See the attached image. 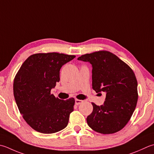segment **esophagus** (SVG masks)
I'll use <instances>...</instances> for the list:
<instances>
[{
    "label": "esophagus",
    "mask_w": 154,
    "mask_h": 154,
    "mask_svg": "<svg viewBox=\"0 0 154 154\" xmlns=\"http://www.w3.org/2000/svg\"><path fill=\"white\" fill-rule=\"evenodd\" d=\"M83 101H82V100H79V99H75V105H79V104H81V103H82Z\"/></svg>",
    "instance_id": "esophagus-1"
}]
</instances>
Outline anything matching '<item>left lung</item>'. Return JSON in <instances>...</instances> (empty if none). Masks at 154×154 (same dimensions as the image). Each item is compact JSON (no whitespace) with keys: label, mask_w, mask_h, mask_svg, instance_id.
Instances as JSON below:
<instances>
[{"label":"left lung","mask_w":154,"mask_h":154,"mask_svg":"<svg viewBox=\"0 0 154 154\" xmlns=\"http://www.w3.org/2000/svg\"><path fill=\"white\" fill-rule=\"evenodd\" d=\"M77 59L91 65L93 89L106 95L103 105L92 103L93 112L87 117V124L103 134L121 130L130 119L137 102V82L134 71L109 51L85 54Z\"/></svg>","instance_id":"obj_1"}]
</instances>
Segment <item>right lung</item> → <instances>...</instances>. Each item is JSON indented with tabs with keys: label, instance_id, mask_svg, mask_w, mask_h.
Masks as SVG:
<instances>
[{
	"label": "right lung",
	"instance_id": "1",
	"mask_svg": "<svg viewBox=\"0 0 154 154\" xmlns=\"http://www.w3.org/2000/svg\"><path fill=\"white\" fill-rule=\"evenodd\" d=\"M75 55L49 53L32 55L14 78L15 101L24 119L35 131L53 134L67 127L75 100H62L51 94L60 80L61 67Z\"/></svg>",
	"mask_w": 154,
	"mask_h": 154
}]
</instances>
